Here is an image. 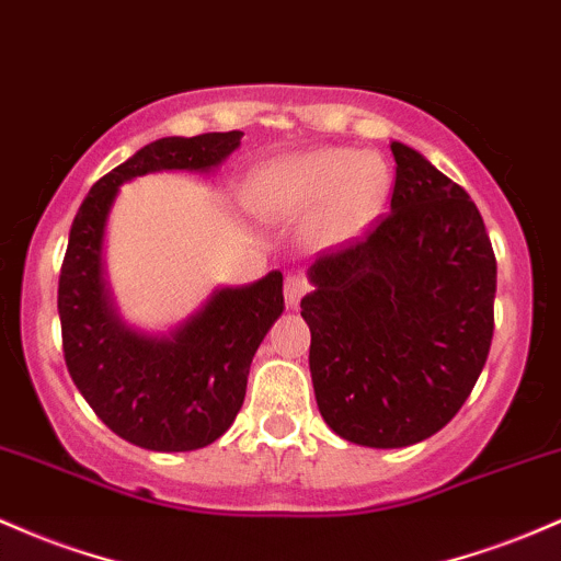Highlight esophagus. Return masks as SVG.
<instances>
[{
    "instance_id": "1",
    "label": "esophagus",
    "mask_w": 561,
    "mask_h": 561,
    "mask_svg": "<svg viewBox=\"0 0 561 561\" xmlns=\"http://www.w3.org/2000/svg\"><path fill=\"white\" fill-rule=\"evenodd\" d=\"M309 293V282L304 279V276H298V274H290L285 279V300H287V306H290V309H295V306L300 304V298H304V295Z\"/></svg>"
}]
</instances>
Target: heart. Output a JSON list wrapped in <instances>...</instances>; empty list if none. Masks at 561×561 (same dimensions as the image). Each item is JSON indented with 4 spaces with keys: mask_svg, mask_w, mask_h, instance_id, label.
Masks as SVG:
<instances>
[{
    "mask_svg": "<svg viewBox=\"0 0 561 561\" xmlns=\"http://www.w3.org/2000/svg\"><path fill=\"white\" fill-rule=\"evenodd\" d=\"M391 175L380 157L348 149H319L263 168L250 186L257 210L295 215L319 201L311 237L341 244L365 231L389 196Z\"/></svg>",
    "mask_w": 561,
    "mask_h": 561,
    "instance_id": "1",
    "label": "heart"
}]
</instances>
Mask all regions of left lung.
I'll use <instances>...</instances> for the list:
<instances>
[{"instance_id": "left-lung-1", "label": "left lung", "mask_w": 561, "mask_h": 561, "mask_svg": "<svg viewBox=\"0 0 561 561\" xmlns=\"http://www.w3.org/2000/svg\"><path fill=\"white\" fill-rule=\"evenodd\" d=\"M391 210L313 261L300 300L328 426L365 447H408L453 421L488 362L495 252L471 196L391 144Z\"/></svg>"}]
</instances>
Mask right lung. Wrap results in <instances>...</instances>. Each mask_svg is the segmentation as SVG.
I'll return each mask as SVG.
<instances>
[{
  "label": "right lung",
  "mask_w": 561,
  "mask_h": 561,
  "mask_svg": "<svg viewBox=\"0 0 561 561\" xmlns=\"http://www.w3.org/2000/svg\"><path fill=\"white\" fill-rule=\"evenodd\" d=\"M244 133L159 138L114 168L84 196L71 224L58 279L64 359L71 380L106 426L157 453L207 447L226 434L244 402L252 356L285 309L282 274L226 287L170 337L127 330L101 279L103 226L116 188L157 170H210Z\"/></svg>",
  "instance_id": "1"
}]
</instances>
